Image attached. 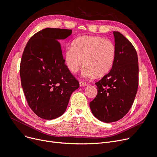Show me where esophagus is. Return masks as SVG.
<instances>
[{"label": "esophagus", "mask_w": 157, "mask_h": 157, "mask_svg": "<svg viewBox=\"0 0 157 157\" xmlns=\"http://www.w3.org/2000/svg\"><path fill=\"white\" fill-rule=\"evenodd\" d=\"M79 85H80V86H86V85H87V84H86L85 82H79Z\"/></svg>", "instance_id": "34e87169"}]
</instances>
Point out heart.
<instances>
[{
  "label": "heart",
  "instance_id": "1",
  "mask_svg": "<svg viewBox=\"0 0 157 157\" xmlns=\"http://www.w3.org/2000/svg\"><path fill=\"white\" fill-rule=\"evenodd\" d=\"M65 65L70 71L76 73L83 67L85 78L103 76L110 72L116 58V47L109 39L100 36H83L73 40L63 51Z\"/></svg>",
  "mask_w": 157,
  "mask_h": 157
}]
</instances>
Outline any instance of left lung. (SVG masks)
<instances>
[{
	"instance_id": "obj_1",
	"label": "left lung",
	"mask_w": 157,
	"mask_h": 157,
	"mask_svg": "<svg viewBox=\"0 0 157 157\" xmlns=\"http://www.w3.org/2000/svg\"><path fill=\"white\" fill-rule=\"evenodd\" d=\"M116 47L114 65L95 84L98 94L90 101L92 114L105 123L117 121L129 112L138 86V60L136 51L128 39L113 32Z\"/></svg>"
}]
</instances>
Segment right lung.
<instances>
[{"label": "right lung", "instance_id": "1", "mask_svg": "<svg viewBox=\"0 0 157 157\" xmlns=\"http://www.w3.org/2000/svg\"><path fill=\"white\" fill-rule=\"evenodd\" d=\"M72 30L47 28L27 43L20 65L23 91L29 107L39 117L57 118L65 112L72 92L79 87L63 57L58 40Z\"/></svg>", "mask_w": 157, "mask_h": 157}]
</instances>
